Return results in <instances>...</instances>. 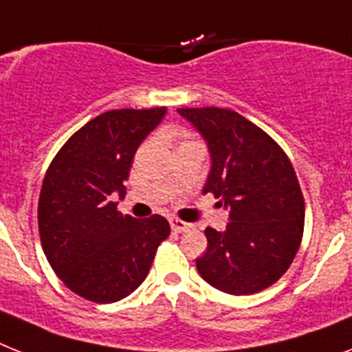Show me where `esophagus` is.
Returning <instances> with one entry per match:
<instances>
[{
  "label": "esophagus",
  "mask_w": 352,
  "mask_h": 352,
  "mask_svg": "<svg viewBox=\"0 0 352 352\" xmlns=\"http://www.w3.org/2000/svg\"><path fill=\"white\" fill-rule=\"evenodd\" d=\"M170 228H173L174 232H178V234H182V232H187L192 228V225L190 223H185L182 221V219H178V217H170Z\"/></svg>",
  "instance_id": "esophagus-1"
}]
</instances>
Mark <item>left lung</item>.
<instances>
[{"label": "left lung", "instance_id": "obj_1", "mask_svg": "<svg viewBox=\"0 0 352 352\" xmlns=\"http://www.w3.org/2000/svg\"><path fill=\"white\" fill-rule=\"evenodd\" d=\"M178 113L210 149L203 192L230 210L225 230H205L208 246L196 259L197 272L230 295L263 292L286 274L304 234L306 207L292 162L268 133L232 109L179 107Z\"/></svg>", "mask_w": 352, "mask_h": 352}]
</instances>
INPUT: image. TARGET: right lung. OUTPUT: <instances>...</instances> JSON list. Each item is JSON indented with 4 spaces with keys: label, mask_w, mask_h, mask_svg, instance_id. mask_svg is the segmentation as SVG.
Segmentation results:
<instances>
[{
    "label": "right lung",
    "mask_w": 352,
    "mask_h": 352,
    "mask_svg": "<svg viewBox=\"0 0 352 352\" xmlns=\"http://www.w3.org/2000/svg\"><path fill=\"white\" fill-rule=\"evenodd\" d=\"M164 115L165 107L102 113L69 136L46 170L37 205L41 245L55 275L86 300L131 295L169 237L165 217L136 219L113 201L126 192L136 149Z\"/></svg>",
    "instance_id": "1"
}]
</instances>
